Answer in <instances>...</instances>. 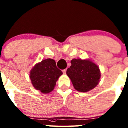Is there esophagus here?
Returning a JSON list of instances; mask_svg holds the SVG:
<instances>
[{"instance_id": "34e87169", "label": "esophagus", "mask_w": 128, "mask_h": 128, "mask_svg": "<svg viewBox=\"0 0 128 128\" xmlns=\"http://www.w3.org/2000/svg\"><path fill=\"white\" fill-rule=\"evenodd\" d=\"M62 72H63V73H64V74H65L66 72V69H64V70H63Z\"/></svg>"}]
</instances>
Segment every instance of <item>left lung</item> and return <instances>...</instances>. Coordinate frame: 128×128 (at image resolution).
I'll return each mask as SVG.
<instances>
[{"label":"left lung","mask_w":128,"mask_h":128,"mask_svg":"<svg viewBox=\"0 0 128 128\" xmlns=\"http://www.w3.org/2000/svg\"><path fill=\"white\" fill-rule=\"evenodd\" d=\"M71 66L67 69L66 74L77 91L85 92L94 88L100 78V70L90 60L73 58Z\"/></svg>","instance_id":"1"}]
</instances>
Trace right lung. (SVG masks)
<instances>
[{
    "label": "right lung",
    "instance_id": "1",
    "mask_svg": "<svg viewBox=\"0 0 128 128\" xmlns=\"http://www.w3.org/2000/svg\"><path fill=\"white\" fill-rule=\"evenodd\" d=\"M62 74L57 67L55 60L47 58L35 64L30 71V77L36 90L47 94L54 90L58 77Z\"/></svg>",
    "mask_w": 128,
    "mask_h": 128
}]
</instances>
